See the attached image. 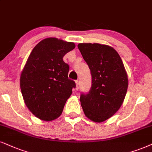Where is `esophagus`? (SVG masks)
I'll use <instances>...</instances> for the list:
<instances>
[{
	"label": "esophagus",
	"instance_id": "obj_1",
	"mask_svg": "<svg viewBox=\"0 0 152 152\" xmlns=\"http://www.w3.org/2000/svg\"><path fill=\"white\" fill-rule=\"evenodd\" d=\"M76 90H78V88H79V81H78V80H76Z\"/></svg>",
	"mask_w": 152,
	"mask_h": 152
}]
</instances>
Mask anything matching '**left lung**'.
I'll list each match as a JSON object with an SVG mask.
<instances>
[{"label":"left lung","mask_w":152,"mask_h":152,"mask_svg":"<svg viewBox=\"0 0 152 152\" xmlns=\"http://www.w3.org/2000/svg\"><path fill=\"white\" fill-rule=\"evenodd\" d=\"M78 48L90 69L92 85L81 93L84 114L94 122L110 118L122 105L128 80L121 58L110 46L99 43H79Z\"/></svg>","instance_id":"left-lung-1"}]
</instances>
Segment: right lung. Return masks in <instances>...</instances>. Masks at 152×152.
<instances>
[{
  "label": "right lung",
  "mask_w": 152,
  "mask_h": 152,
  "mask_svg": "<svg viewBox=\"0 0 152 152\" xmlns=\"http://www.w3.org/2000/svg\"><path fill=\"white\" fill-rule=\"evenodd\" d=\"M74 48V43L45 38L34 47L26 61L20 76L21 91L26 107L41 120L58 118L76 87L68 78L69 64L63 61Z\"/></svg>",
  "instance_id": "add662e5"
}]
</instances>
